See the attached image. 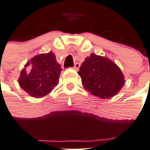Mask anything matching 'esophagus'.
<instances>
[{
    "mask_svg": "<svg viewBox=\"0 0 150 150\" xmlns=\"http://www.w3.org/2000/svg\"><path fill=\"white\" fill-rule=\"evenodd\" d=\"M79 67H80V64H79V63H75V66H74V67H73V68L77 71V70H79Z\"/></svg>",
    "mask_w": 150,
    "mask_h": 150,
    "instance_id": "34e87169",
    "label": "esophagus"
}]
</instances>
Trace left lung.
<instances>
[{"instance_id":"1","label":"left lung","mask_w":150,"mask_h":150,"mask_svg":"<svg viewBox=\"0 0 150 150\" xmlns=\"http://www.w3.org/2000/svg\"><path fill=\"white\" fill-rule=\"evenodd\" d=\"M78 74L84 88L100 98L114 97L125 83L124 75L117 64L93 53L85 59Z\"/></svg>"}]
</instances>
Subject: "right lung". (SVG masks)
Returning a JSON list of instances; mask_svg holds the SVG:
<instances>
[{
  "instance_id": "obj_1",
  "label": "right lung",
  "mask_w": 150,
  "mask_h": 150,
  "mask_svg": "<svg viewBox=\"0 0 150 150\" xmlns=\"http://www.w3.org/2000/svg\"><path fill=\"white\" fill-rule=\"evenodd\" d=\"M61 70L52 52L39 54L25 64L18 83L30 96L42 98L58 85Z\"/></svg>"
}]
</instances>
